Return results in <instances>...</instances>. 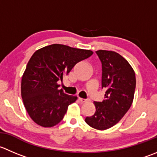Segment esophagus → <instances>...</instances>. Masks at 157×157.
Returning <instances> with one entry per match:
<instances>
[{
  "mask_svg": "<svg viewBox=\"0 0 157 157\" xmlns=\"http://www.w3.org/2000/svg\"><path fill=\"white\" fill-rule=\"evenodd\" d=\"M79 100H80V102H82V103H86V102L88 101V100H86V99H83V98H80V97H79Z\"/></svg>",
  "mask_w": 157,
  "mask_h": 157,
  "instance_id": "esophagus-1",
  "label": "esophagus"
}]
</instances>
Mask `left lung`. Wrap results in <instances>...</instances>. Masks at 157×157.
I'll return each mask as SVG.
<instances>
[{"mask_svg": "<svg viewBox=\"0 0 157 157\" xmlns=\"http://www.w3.org/2000/svg\"><path fill=\"white\" fill-rule=\"evenodd\" d=\"M102 63V89L106 92L102 102H94L96 112L86 117L85 122L91 127L103 130L113 127L131 106L136 88L133 67L118 53L96 51Z\"/></svg>", "mask_w": 157, "mask_h": 157, "instance_id": "1", "label": "left lung"}]
</instances>
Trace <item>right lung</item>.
Listing matches in <instances>:
<instances>
[{
	"label": "right lung",
	"instance_id": "add662e5",
	"mask_svg": "<svg viewBox=\"0 0 157 157\" xmlns=\"http://www.w3.org/2000/svg\"><path fill=\"white\" fill-rule=\"evenodd\" d=\"M94 54L63 44L46 46L35 51L21 80V97L30 117L38 125L51 127L63 120L68 106L77 97L64 94L57 82L72 68Z\"/></svg>",
	"mask_w": 157,
	"mask_h": 157
}]
</instances>
